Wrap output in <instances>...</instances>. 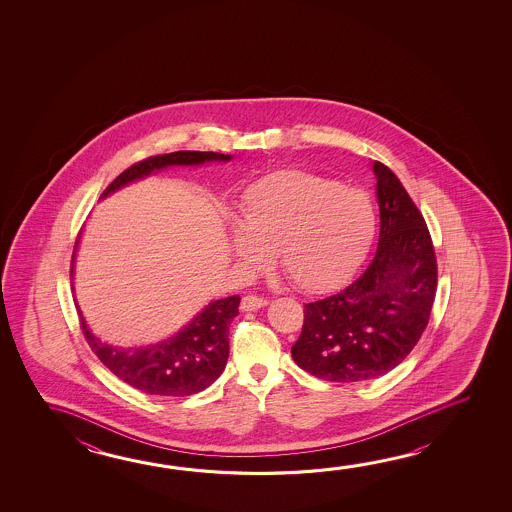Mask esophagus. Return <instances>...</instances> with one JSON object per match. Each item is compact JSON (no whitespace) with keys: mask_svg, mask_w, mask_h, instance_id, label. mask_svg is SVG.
<instances>
[{"mask_svg":"<svg viewBox=\"0 0 512 512\" xmlns=\"http://www.w3.org/2000/svg\"><path fill=\"white\" fill-rule=\"evenodd\" d=\"M268 305V300L266 298H260V296L255 295H246L243 298V302H241V309H243L244 313H248V311H259L262 307H266Z\"/></svg>","mask_w":512,"mask_h":512,"instance_id":"1","label":"esophagus"}]
</instances>
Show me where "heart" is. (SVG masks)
<instances>
[{
	"mask_svg": "<svg viewBox=\"0 0 512 512\" xmlns=\"http://www.w3.org/2000/svg\"><path fill=\"white\" fill-rule=\"evenodd\" d=\"M230 237L235 262L268 268L271 255L305 293H329L349 280L376 234L367 192L304 171H278L244 190Z\"/></svg>",
	"mask_w": 512,
	"mask_h": 512,
	"instance_id": "heart-1",
	"label": "heart"
}]
</instances>
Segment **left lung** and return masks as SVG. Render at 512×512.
<instances>
[{
	"label": "left lung",
	"instance_id": "obj_1",
	"mask_svg": "<svg viewBox=\"0 0 512 512\" xmlns=\"http://www.w3.org/2000/svg\"><path fill=\"white\" fill-rule=\"evenodd\" d=\"M379 243L368 268L340 293L305 304L296 365L334 383L385 376L403 361L430 320L437 260L424 217L403 183L372 163Z\"/></svg>",
	"mask_w": 512,
	"mask_h": 512
}]
</instances>
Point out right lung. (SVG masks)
I'll return each instance as SVG.
<instances>
[{
	"label": "right lung",
	"mask_w": 512,
	"mask_h": 512,
	"mask_svg": "<svg viewBox=\"0 0 512 512\" xmlns=\"http://www.w3.org/2000/svg\"><path fill=\"white\" fill-rule=\"evenodd\" d=\"M230 160V154L199 151H178L153 156L144 162L135 163L133 167L122 172L117 180H113L108 189L102 192L100 199L108 198L109 194L117 192L129 183L147 178L153 172L162 171L167 167H196L203 163H226ZM77 246L79 243H75L73 248L72 277ZM239 304V296L214 300L201 313L196 314L185 327L172 334L171 338L135 347H115L100 340L91 332L79 305L77 311L81 316L84 338L90 343L91 350L118 379L145 394L185 397L203 392L223 374L230 352V323L234 322L235 316L239 314Z\"/></svg>",
	"instance_id": "right-lung-1"
}]
</instances>
